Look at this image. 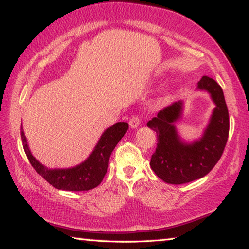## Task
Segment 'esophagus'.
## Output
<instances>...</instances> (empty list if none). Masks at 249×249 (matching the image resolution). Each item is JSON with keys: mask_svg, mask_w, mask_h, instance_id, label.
<instances>
[{"mask_svg": "<svg viewBox=\"0 0 249 249\" xmlns=\"http://www.w3.org/2000/svg\"><path fill=\"white\" fill-rule=\"evenodd\" d=\"M140 124H141V118L139 116H133V117L130 118L129 124H130V127H131V128H133V129L137 128Z\"/></svg>", "mask_w": 249, "mask_h": 249, "instance_id": "34e87169", "label": "esophagus"}]
</instances>
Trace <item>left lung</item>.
<instances>
[{
	"label": "left lung",
	"mask_w": 249,
	"mask_h": 249,
	"mask_svg": "<svg viewBox=\"0 0 249 249\" xmlns=\"http://www.w3.org/2000/svg\"><path fill=\"white\" fill-rule=\"evenodd\" d=\"M198 89L207 90L216 105L209 127L201 140L181 142L174 122L181 116L182 103H173L160 110L146 125L157 132V149L150 165L159 178L169 184H184L201 178L214 168L226 146L230 116L223 89L213 78L203 76Z\"/></svg>",
	"instance_id": "obj_1"
}]
</instances>
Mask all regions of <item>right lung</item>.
Masks as SVG:
<instances>
[{"label":"right lung","instance_id":"1","mask_svg":"<svg viewBox=\"0 0 249 249\" xmlns=\"http://www.w3.org/2000/svg\"><path fill=\"white\" fill-rule=\"evenodd\" d=\"M129 124L127 122H117L108 128L98 141L95 150L86 161L71 169L51 170L36 160L28 149L27 142L21 127L23 148L28 161L34 170L44 180L58 190L65 191H88L98 186L107 173L109 159L122 137L124 136Z\"/></svg>","mask_w":249,"mask_h":249}]
</instances>
